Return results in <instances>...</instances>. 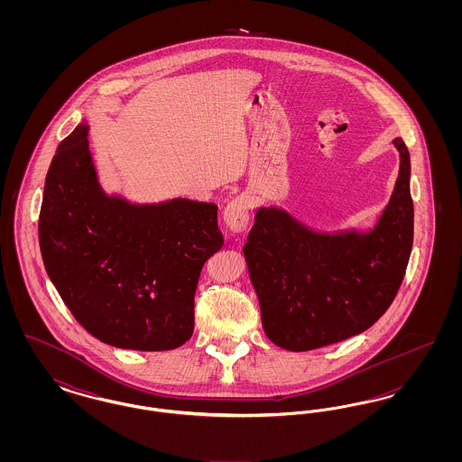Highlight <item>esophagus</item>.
Wrapping results in <instances>:
<instances>
[{
    "label": "esophagus",
    "instance_id": "obj_1",
    "mask_svg": "<svg viewBox=\"0 0 462 462\" xmlns=\"http://www.w3.org/2000/svg\"><path fill=\"white\" fill-rule=\"evenodd\" d=\"M223 221L232 232H244L249 225V199L245 196L232 199L223 211Z\"/></svg>",
    "mask_w": 462,
    "mask_h": 462
}]
</instances>
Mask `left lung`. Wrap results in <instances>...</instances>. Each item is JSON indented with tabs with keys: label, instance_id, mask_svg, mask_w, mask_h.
Listing matches in <instances>:
<instances>
[{
	"label": "left lung",
	"instance_id": "8db88e82",
	"mask_svg": "<svg viewBox=\"0 0 462 462\" xmlns=\"http://www.w3.org/2000/svg\"><path fill=\"white\" fill-rule=\"evenodd\" d=\"M395 189L369 232H313L279 208H260L244 245L264 334L291 352L348 339L390 308L414 241L411 155L402 138Z\"/></svg>",
	"mask_w": 462,
	"mask_h": 462
}]
</instances>
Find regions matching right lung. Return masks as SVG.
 I'll use <instances>...</instances> for the list:
<instances>
[{"mask_svg":"<svg viewBox=\"0 0 462 462\" xmlns=\"http://www.w3.org/2000/svg\"><path fill=\"white\" fill-rule=\"evenodd\" d=\"M38 230L50 281L91 336L138 352L190 339L200 270L223 245L213 202L106 196L81 123L53 155Z\"/></svg>","mask_w":462,"mask_h":462,"instance_id":"obj_1","label":"right lung"}]
</instances>
